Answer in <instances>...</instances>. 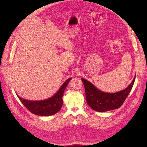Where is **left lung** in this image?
I'll return each instance as SVG.
<instances>
[{"label": "left lung", "instance_id": "8db88e82", "mask_svg": "<svg viewBox=\"0 0 147 147\" xmlns=\"http://www.w3.org/2000/svg\"><path fill=\"white\" fill-rule=\"evenodd\" d=\"M136 77L125 89L115 93H107L96 88L91 82L81 78L86 91L87 102L90 107L97 112H106L120 108L130 92Z\"/></svg>", "mask_w": 147, "mask_h": 147}]
</instances>
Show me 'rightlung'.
I'll list each match as a JSON object with an SVG mask.
<instances>
[{
    "mask_svg": "<svg viewBox=\"0 0 147 147\" xmlns=\"http://www.w3.org/2000/svg\"><path fill=\"white\" fill-rule=\"evenodd\" d=\"M71 78H68L63 84L58 91L52 97L42 100H29L17 95L24 106L32 113L38 116H49L57 113L62 107L63 95Z\"/></svg>",
    "mask_w": 147,
    "mask_h": 147,
    "instance_id": "right-lung-1",
    "label": "right lung"
}]
</instances>
